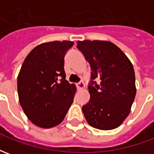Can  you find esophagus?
Listing matches in <instances>:
<instances>
[{
    "label": "esophagus",
    "instance_id": "obj_1",
    "mask_svg": "<svg viewBox=\"0 0 154 154\" xmlns=\"http://www.w3.org/2000/svg\"><path fill=\"white\" fill-rule=\"evenodd\" d=\"M77 86L78 89H84V88H85V84H84L83 82H79V83H77Z\"/></svg>",
    "mask_w": 154,
    "mask_h": 154
}]
</instances>
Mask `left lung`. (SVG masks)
I'll list each match as a JSON object with an SVG mask.
<instances>
[{
  "label": "left lung",
  "mask_w": 154,
  "mask_h": 154,
  "mask_svg": "<svg viewBox=\"0 0 154 154\" xmlns=\"http://www.w3.org/2000/svg\"><path fill=\"white\" fill-rule=\"evenodd\" d=\"M91 69L88 89L90 100L82 106L87 123L110 130L119 127L129 116L136 95L135 75L123 51L109 41H77ZM98 78L100 83L94 81Z\"/></svg>",
  "instance_id": "left-lung-1"
}]
</instances>
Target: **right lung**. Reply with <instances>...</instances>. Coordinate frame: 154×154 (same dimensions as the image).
<instances>
[{"mask_svg": "<svg viewBox=\"0 0 154 154\" xmlns=\"http://www.w3.org/2000/svg\"><path fill=\"white\" fill-rule=\"evenodd\" d=\"M73 42L53 41L32 49L17 78L19 100L28 119L40 128L59 125L73 102L76 86L64 71V57Z\"/></svg>", "mask_w": 154, "mask_h": 154, "instance_id": "obj_1", "label": "right lung"}]
</instances>
